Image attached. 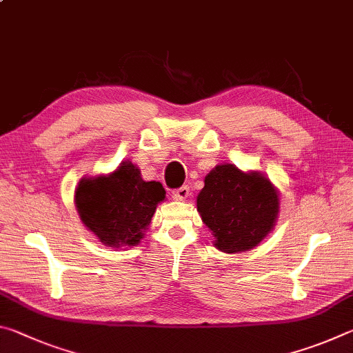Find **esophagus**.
I'll return each mask as SVG.
<instances>
[{
    "mask_svg": "<svg viewBox=\"0 0 353 353\" xmlns=\"http://www.w3.org/2000/svg\"><path fill=\"white\" fill-rule=\"evenodd\" d=\"M171 194L176 201H183V199H187V196L190 194V188L187 187V185H183V187H181V188L172 190Z\"/></svg>",
    "mask_w": 353,
    "mask_h": 353,
    "instance_id": "esophagus-1",
    "label": "esophagus"
}]
</instances>
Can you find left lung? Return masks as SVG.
I'll use <instances>...</instances> for the list:
<instances>
[{"instance_id": "left-lung-1", "label": "left lung", "mask_w": 353, "mask_h": 353, "mask_svg": "<svg viewBox=\"0 0 353 353\" xmlns=\"http://www.w3.org/2000/svg\"><path fill=\"white\" fill-rule=\"evenodd\" d=\"M198 212L213 232L214 246L227 254L255 248L270 234L279 213V196L259 172L219 165L205 177Z\"/></svg>"}]
</instances>
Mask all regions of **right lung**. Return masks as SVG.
<instances>
[{
	"label": "right lung",
	"instance_id": "obj_1",
	"mask_svg": "<svg viewBox=\"0 0 353 353\" xmlns=\"http://www.w3.org/2000/svg\"><path fill=\"white\" fill-rule=\"evenodd\" d=\"M163 199L162 183L143 181L130 162L107 177L82 179L74 196L82 223L110 248L139 244Z\"/></svg>",
	"mask_w": 353,
	"mask_h": 353
}]
</instances>
